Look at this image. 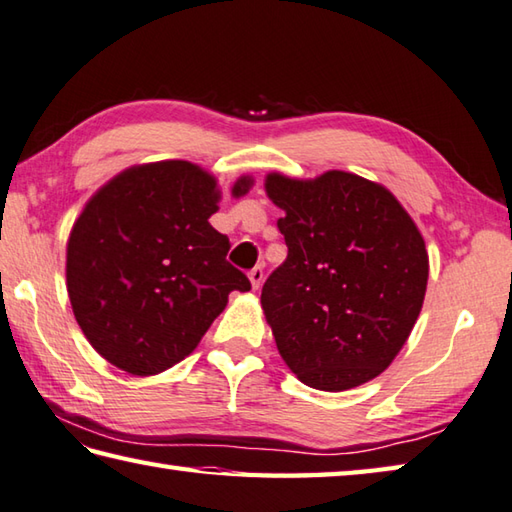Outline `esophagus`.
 I'll list each match as a JSON object with an SVG mask.
<instances>
[{
    "label": "esophagus",
    "instance_id": "34e87169",
    "mask_svg": "<svg viewBox=\"0 0 512 512\" xmlns=\"http://www.w3.org/2000/svg\"><path fill=\"white\" fill-rule=\"evenodd\" d=\"M248 279H250V286H253L255 290L262 286V279H264V268L262 266H255L253 270L248 273Z\"/></svg>",
    "mask_w": 512,
    "mask_h": 512
}]
</instances>
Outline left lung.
Returning a JSON list of instances; mask_svg holds the SVG:
<instances>
[{
  "instance_id": "left-lung-1",
  "label": "left lung",
  "mask_w": 512,
  "mask_h": 512,
  "mask_svg": "<svg viewBox=\"0 0 512 512\" xmlns=\"http://www.w3.org/2000/svg\"><path fill=\"white\" fill-rule=\"evenodd\" d=\"M288 257L268 275L262 308L279 355L310 388L339 393L390 366L413 330L428 284L424 237L395 195L328 170L266 177Z\"/></svg>"
}]
</instances>
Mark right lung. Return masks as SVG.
Segmentation results:
<instances>
[{"label":"right lung","mask_w":512,"mask_h":512,"mask_svg":"<svg viewBox=\"0 0 512 512\" xmlns=\"http://www.w3.org/2000/svg\"><path fill=\"white\" fill-rule=\"evenodd\" d=\"M253 179L239 177L233 195ZM219 190L190 162L133 166L110 179L77 217L66 284L79 328L130 375H157L193 353L248 277L226 262L228 237L210 226Z\"/></svg>","instance_id":"obj_1"}]
</instances>
